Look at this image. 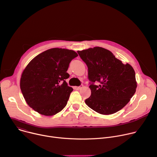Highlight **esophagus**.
Returning <instances> with one entry per match:
<instances>
[{"mask_svg":"<svg viewBox=\"0 0 157 157\" xmlns=\"http://www.w3.org/2000/svg\"><path fill=\"white\" fill-rule=\"evenodd\" d=\"M74 88H75V89H76V90H79V89L81 88V86H75Z\"/></svg>","mask_w":157,"mask_h":157,"instance_id":"1","label":"esophagus"}]
</instances>
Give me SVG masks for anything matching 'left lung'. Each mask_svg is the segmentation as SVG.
Wrapping results in <instances>:
<instances>
[{
  "instance_id": "8db88e82",
  "label": "left lung",
  "mask_w": 157,
  "mask_h": 157,
  "mask_svg": "<svg viewBox=\"0 0 157 157\" xmlns=\"http://www.w3.org/2000/svg\"><path fill=\"white\" fill-rule=\"evenodd\" d=\"M78 53L88 68L91 95L86 105L101 115L113 114L122 109L136 92L135 71L129 63L123 64L112 52L95 47L78 50ZM95 82L98 85H94Z\"/></svg>"
}]
</instances>
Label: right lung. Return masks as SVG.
Segmentation results:
<instances>
[{"label":"right lung","mask_w":157,"mask_h":157,"mask_svg":"<svg viewBox=\"0 0 157 157\" xmlns=\"http://www.w3.org/2000/svg\"><path fill=\"white\" fill-rule=\"evenodd\" d=\"M76 52L62 48L47 50L35 57L23 70L20 89L28 105L40 115L52 116L67 105L73 88L65 79Z\"/></svg>","instance_id":"1"}]
</instances>
